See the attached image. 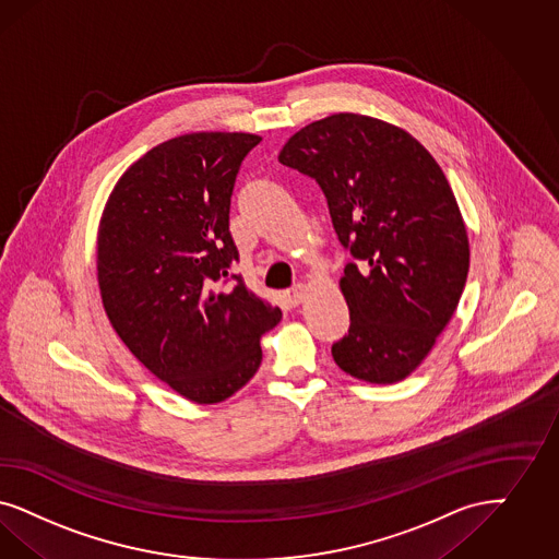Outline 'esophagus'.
I'll use <instances>...</instances> for the list:
<instances>
[{"label": "esophagus", "mask_w": 559, "mask_h": 559, "mask_svg": "<svg viewBox=\"0 0 559 559\" xmlns=\"http://www.w3.org/2000/svg\"><path fill=\"white\" fill-rule=\"evenodd\" d=\"M306 295H308V287H306L304 283H297V285H293V287L287 290V297H289V301L293 306H299V304L306 299Z\"/></svg>", "instance_id": "1"}]
</instances>
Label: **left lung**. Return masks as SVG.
<instances>
[{"instance_id": "8db88e82", "label": "left lung", "mask_w": 559, "mask_h": 559, "mask_svg": "<svg viewBox=\"0 0 559 559\" xmlns=\"http://www.w3.org/2000/svg\"><path fill=\"white\" fill-rule=\"evenodd\" d=\"M278 160L316 179L348 262L341 290L350 326L332 345L357 380H405L461 301L468 237L436 158L382 119L336 114L301 128Z\"/></svg>"}]
</instances>
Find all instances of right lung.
Returning <instances> with one entry per match:
<instances>
[{"label":"right lung","mask_w":559,"mask_h":559,"mask_svg":"<svg viewBox=\"0 0 559 559\" xmlns=\"http://www.w3.org/2000/svg\"><path fill=\"white\" fill-rule=\"evenodd\" d=\"M260 140L195 132L154 146L121 175L98 225V289L111 326L142 366L198 405L250 382L260 338L283 316L229 272L239 260L233 186Z\"/></svg>","instance_id":"add662e5"}]
</instances>
